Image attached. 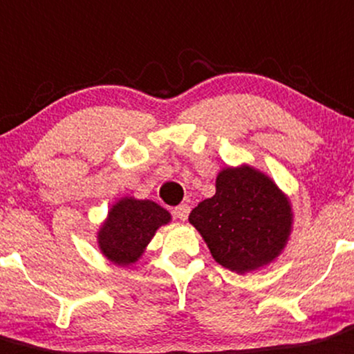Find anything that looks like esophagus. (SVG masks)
Instances as JSON below:
<instances>
[{"mask_svg":"<svg viewBox=\"0 0 354 354\" xmlns=\"http://www.w3.org/2000/svg\"><path fill=\"white\" fill-rule=\"evenodd\" d=\"M188 214H190V205L188 204H180L178 207H174V216L178 219H181V221H185L188 218Z\"/></svg>","mask_w":354,"mask_h":354,"instance_id":"obj_1","label":"esophagus"}]
</instances>
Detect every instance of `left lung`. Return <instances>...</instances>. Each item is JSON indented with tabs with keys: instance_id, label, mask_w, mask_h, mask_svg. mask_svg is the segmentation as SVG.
<instances>
[{
	"instance_id": "obj_1",
	"label": "left lung",
	"mask_w": 354,
	"mask_h": 354,
	"mask_svg": "<svg viewBox=\"0 0 354 354\" xmlns=\"http://www.w3.org/2000/svg\"><path fill=\"white\" fill-rule=\"evenodd\" d=\"M216 263L235 273L259 270L279 257L292 230V207L275 181L254 167H225L216 194L188 216Z\"/></svg>"
}]
</instances>
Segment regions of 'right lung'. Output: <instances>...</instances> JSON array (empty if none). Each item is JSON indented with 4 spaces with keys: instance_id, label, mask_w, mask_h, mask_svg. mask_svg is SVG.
<instances>
[{
    "instance_id": "1",
    "label": "right lung",
    "mask_w": 354,
    "mask_h": 354,
    "mask_svg": "<svg viewBox=\"0 0 354 354\" xmlns=\"http://www.w3.org/2000/svg\"><path fill=\"white\" fill-rule=\"evenodd\" d=\"M169 221V212L156 202L122 197L98 230V247L114 264L129 266L142 257L157 230Z\"/></svg>"
}]
</instances>
